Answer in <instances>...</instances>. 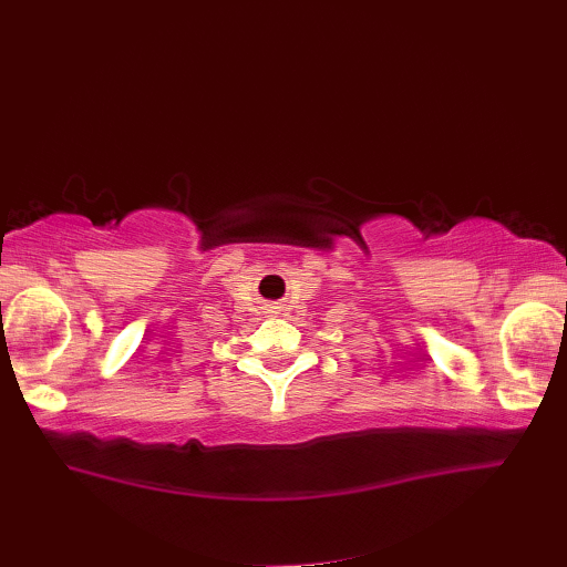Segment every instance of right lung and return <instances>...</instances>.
<instances>
[{"label":"right lung","mask_w":567,"mask_h":567,"mask_svg":"<svg viewBox=\"0 0 567 567\" xmlns=\"http://www.w3.org/2000/svg\"><path fill=\"white\" fill-rule=\"evenodd\" d=\"M0 306H2V303H0Z\"/></svg>","instance_id":"obj_1"}]
</instances>
